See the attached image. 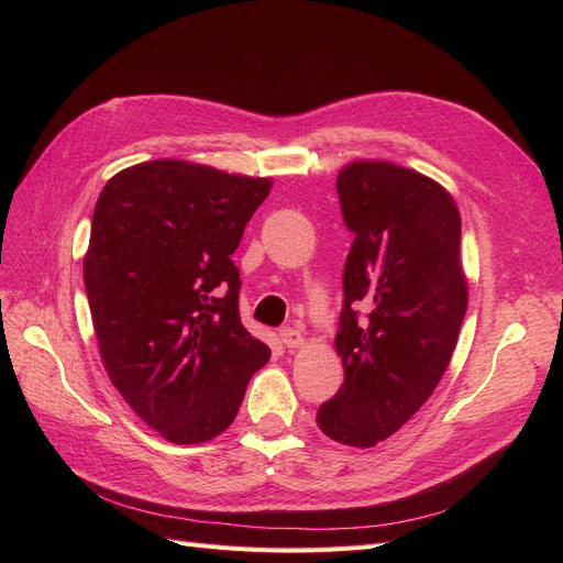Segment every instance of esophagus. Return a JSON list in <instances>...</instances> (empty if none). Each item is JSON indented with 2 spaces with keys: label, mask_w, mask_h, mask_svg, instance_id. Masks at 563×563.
Wrapping results in <instances>:
<instances>
[{
  "label": "esophagus",
  "mask_w": 563,
  "mask_h": 563,
  "mask_svg": "<svg viewBox=\"0 0 563 563\" xmlns=\"http://www.w3.org/2000/svg\"><path fill=\"white\" fill-rule=\"evenodd\" d=\"M279 338H282L284 347H300L302 345V333L298 329H294V327H284L279 331Z\"/></svg>",
  "instance_id": "1"
}]
</instances>
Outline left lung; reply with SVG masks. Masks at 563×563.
I'll use <instances>...</instances> for the list:
<instances>
[{"label": "left lung", "instance_id": "left-lung-1", "mask_svg": "<svg viewBox=\"0 0 563 563\" xmlns=\"http://www.w3.org/2000/svg\"><path fill=\"white\" fill-rule=\"evenodd\" d=\"M335 190L354 234L335 333L345 380L317 424L368 449L430 399L451 362L467 310L460 213L444 187L387 162L345 166Z\"/></svg>", "mask_w": 563, "mask_h": 563}]
</instances>
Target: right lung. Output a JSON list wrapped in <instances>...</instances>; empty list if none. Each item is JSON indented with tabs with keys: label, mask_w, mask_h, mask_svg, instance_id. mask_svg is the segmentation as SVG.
<instances>
[{
	"label": "right lung",
	"mask_w": 563,
	"mask_h": 563,
	"mask_svg": "<svg viewBox=\"0 0 563 563\" xmlns=\"http://www.w3.org/2000/svg\"><path fill=\"white\" fill-rule=\"evenodd\" d=\"M269 187L157 159L119 172L96 201L84 286L100 356L119 395L174 444L228 430L269 360L242 323L230 258Z\"/></svg>",
	"instance_id": "right-lung-1"
}]
</instances>
